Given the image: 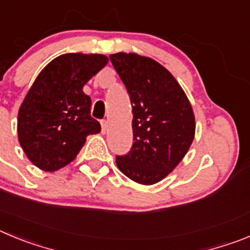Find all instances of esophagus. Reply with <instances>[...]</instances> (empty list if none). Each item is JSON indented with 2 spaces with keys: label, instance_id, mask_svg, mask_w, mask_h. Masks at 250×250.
<instances>
[{
  "label": "esophagus",
  "instance_id": "obj_1",
  "mask_svg": "<svg viewBox=\"0 0 250 250\" xmlns=\"http://www.w3.org/2000/svg\"><path fill=\"white\" fill-rule=\"evenodd\" d=\"M100 124H102V134H105L107 130V121L106 120H102L100 121Z\"/></svg>",
  "mask_w": 250,
  "mask_h": 250
}]
</instances>
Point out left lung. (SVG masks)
I'll use <instances>...</instances> for the list:
<instances>
[{
	"mask_svg": "<svg viewBox=\"0 0 250 250\" xmlns=\"http://www.w3.org/2000/svg\"><path fill=\"white\" fill-rule=\"evenodd\" d=\"M111 63L132 105L134 144L116 157L118 168L140 185H155L182 161L196 132L192 105L164 65L136 53H115Z\"/></svg>",
	"mask_w": 250,
	"mask_h": 250,
	"instance_id": "8db88e82",
	"label": "left lung"
}]
</instances>
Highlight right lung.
<instances>
[{
	"label": "right lung",
	"instance_id": "1",
	"mask_svg": "<svg viewBox=\"0 0 250 250\" xmlns=\"http://www.w3.org/2000/svg\"><path fill=\"white\" fill-rule=\"evenodd\" d=\"M107 62L104 54H62L37 75L17 119L18 141L34 166L45 172L67 166L86 136L100 132L83 88Z\"/></svg>",
	"mask_w": 250,
	"mask_h": 250
}]
</instances>
